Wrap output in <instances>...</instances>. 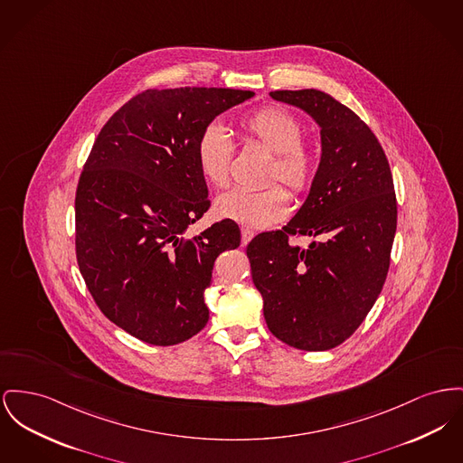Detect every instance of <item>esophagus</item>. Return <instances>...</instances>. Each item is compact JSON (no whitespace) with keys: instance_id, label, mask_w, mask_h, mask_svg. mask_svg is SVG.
I'll use <instances>...</instances> for the list:
<instances>
[{"instance_id":"34e87169","label":"esophagus","mask_w":463,"mask_h":463,"mask_svg":"<svg viewBox=\"0 0 463 463\" xmlns=\"http://www.w3.org/2000/svg\"><path fill=\"white\" fill-rule=\"evenodd\" d=\"M251 238H253V231L248 227H241V245H248Z\"/></svg>"}]
</instances>
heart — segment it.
Wrapping results in <instances>:
<instances>
[{"label": "heart", "mask_w": 463, "mask_h": 463, "mask_svg": "<svg viewBox=\"0 0 463 463\" xmlns=\"http://www.w3.org/2000/svg\"><path fill=\"white\" fill-rule=\"evenodd\" d=\"M241 131L272 154L264 182H281L294 194L307 191L317 175V156L302 141L304 128L299 118L281 107H264L241 120ZM195 163L201 176L213 187H225L231 182V164L234 156L232 141L217 124H208L195 141ZM288 194L271 184L259 191L232 189L218 195V217L234 220L250 229H262L287 217Z\"/></svg>", "instance_id": "1"}]
</instances>
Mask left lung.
<instances>
[{
    "label": "left lung",
    "instance_id": "1",
    "mask_svg": "<svg viewBox=\"0 0 463 463\" xmlns=\"http://www.w3.org/2000/svg\"><path fill=\"white\" fill-rule=\"evenodd\" d=\"M320 128L322 157L309 194L281 231L246 246L272 335L306 352L346 341L381 294L397 229V199L378 137L352 109L317 89L274 90ZM318 237L307 249L289 243Z\"/></svg>",
    "mask_w": 463,
    "mask_h": 463
}]
</instances>
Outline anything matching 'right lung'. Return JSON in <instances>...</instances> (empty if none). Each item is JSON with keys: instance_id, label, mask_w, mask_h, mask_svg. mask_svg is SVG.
<instances>
[{"instance_id": "obj_1", "label": "right lung", "mask_w": 463, "mask_h": 463, "mask_svg": "<svg viewBox=\"0 0 463 463\" xmlns=\"http://www.w3.org/2000/svg\"><path fill=\"white\" fill-rule=\"evenodd\" d=\"M251 90L148 89L109 117L96 137L75 197L77 260L90 296L139 341L171 346L208 324L204 290L213 264L238 248L225 218L185 238L210 208L195 141Z\"/></svg>"}]
</instances>
